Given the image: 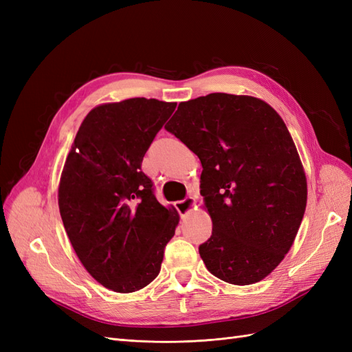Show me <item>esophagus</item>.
<instances>
[{"label": "esophagus", "instance_id": "1", "mask_svg": "<svg viewBox=\"0 0 352 352\" xmlns=\"http://www.w3.org/2000/svg\"><path fill=\"white\" fill-rule=\"evenodd\" d=\"M194 204H195V199H194L192 197H186L185 199L176 201V202H175V207H176V210L179 211L180 216H185V214H188V212H189L190 210H192Z\"/></svg>", "mask_w": 352, "mask_h": 352}]
</instances>
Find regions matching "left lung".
Wrapping results in <instances>:
<instances>
[{
    "instance_id": "obj_1",
    "label": "left lung",
    "mask_w": 352,
    "mask_h": 352,
    "mask_svg": "<svg viewBox=\"0 0 352 352\" xmlns=\"http://www.w3.org/2000/svg\"><path fill=\"white\" fill-rule=\"evenodd\" d=\"M164 129L201 160V194L212 220L199 245L206 267L232 285L270 274L304 217L307 180L285 122L247 95L208 94L180 102Z\"/></svg>"
}]
</instances>
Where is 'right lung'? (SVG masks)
<instances>
[{
    "label": "right lung",
    "instance_id": "add662e5",
    "mask_svg": "<svg viewBox=\"0 0 352 352\" xmlns=\"http://www.w3.org/2000/svg\"><path fill=\"white\" fill-rule=\"evenodd\" d=\"M176 102L131 98L95 107L66 158L58 207L83 267L114 292H135L162 269L179 221L154 195L142 160Z\"/></svg>",
    "mask_w": 352,
    "mask_h": 352
}]
</instances>
